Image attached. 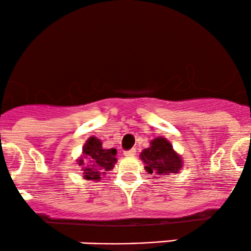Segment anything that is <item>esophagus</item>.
Returning a JSON list of instances; mask_svg holds the SVG:
<instances>
[{"instance_id":"34e87169","label":"esophagus","mask_w":251,"mask_h":251,"mask_svg":"<svg viewBox=\"0 0 251 251\" xmlns=\"http://www.w3.org/2000/svg\"><path fill=\"white\" fill-rule=\"evenodd\" d=\"M135 149H131V150H128V151H125L124 152V155H125V157H134L135 155Z\"/></svg>"}]
</instances>
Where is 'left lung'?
Here are the masks:
<instances>
[{"label":"left lung","mask_w":251,"mask_h":251,"mask_svg":"<svg viewBox=\"0 0 251 251\" xmlns=\"http://www.w3.org/2000/svg\"><path fill=\"white\" fill-rule=\"evenodd\" d=\"M140 158L145 163V170L153 176L178 174L183 168L180 155L175 151L165 138L158 137L151 142L150 148L143 150Z\"/></svg>","instance_id":"1"}]
</instances>
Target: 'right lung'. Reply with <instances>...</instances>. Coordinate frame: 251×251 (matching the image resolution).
I'll return each instance as SVG.
<instances>
[{
  "instance_id": "add662e5",
  "label": "right lung",
  "mask_w": 251,
  "mask_h": 251,
  "mask_svg": "<svg viewBox=\"0 0 251 251\" xmlns=\"http://www.w3.org/2000/svg\"><path fill=\"white\" fill-rule=\"evenodd\" d=\"M116 155V149H103L101 140L91 137L83 145L82 153L76 162L81 168L85 179L100 180L106 171L114 168L117 163Z\"/></svg>"
}]
</instances>
